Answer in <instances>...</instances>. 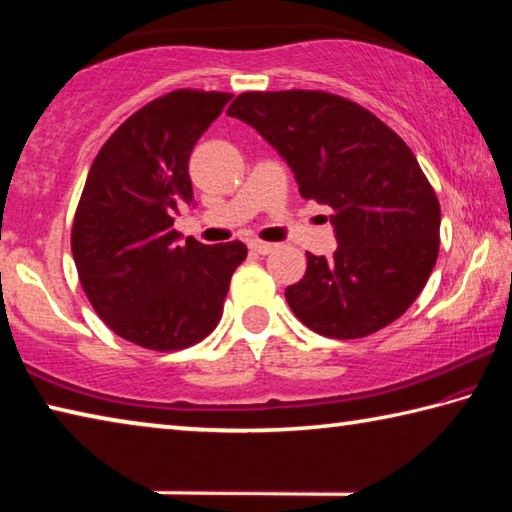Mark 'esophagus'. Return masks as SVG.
<instances>
[{
	"label": "esophagus",
	"instance_id": "obj_1",
	"mask_svg": "<svg viewBox=\"0 0 512 512\" xmlns=\"http://www.w3.org/2000/svg\"><path fill=\"white\" fill-rule=\"evenodd\" d=\"M248 248L253 250V253H257V255H271L277 246L275 244H268V241H257L255 239V241H250Z\"/></svg>",
	"mask_w": 512,
	"mask_h": 512
}]
</instances>
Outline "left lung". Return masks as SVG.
Returning a JSON list of instances; mask_svg holds the SVG:
<instances>
[{"label": "left lung", "mask_w": 512, "mask_h": 512, "mask_svg": "<svg viewBox=\"0 0 512 512\" xmlns=\"http://www.w3.org/2000/svg\"><path fill=\"white\" fill-rule=\"evenodd\" d=\"M230 117L289 164L302 198L329 205L339 248L307 253L284 291L293 314L329 339H361L400 318L438 257L440 205L402 137L372 112L316 90L244 92Z\"/></svg>", "instance_id": "8db88e82"}]
</instances>
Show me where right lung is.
Returning <instances> with one entry per match:
<instances>
[{
  "instance_id": "1",
  "label": "right lung",
  "mask_w": 512,
  "mask_h": 512,
  "mask_svg": "<svg viewBox=\"0 0 512 512\" xmlns=\"http://www.w3.org/2000/svg\"><path fill=\"white\" fill-rule=\"evenodd\" d=\"M232 94L176 90L128 117L94 158L72 255L94 311L146 350H183L219 325L241 241L205 246L173 230L196 205L189 155Z\"/></svg>"
}]
</instances>
